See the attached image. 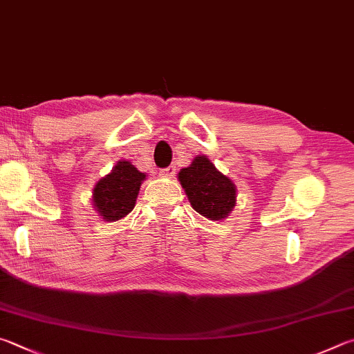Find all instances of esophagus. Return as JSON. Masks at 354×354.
Masks as SVG:
<instances>
[{
	"label": "esophagus",
	"instance_id": "esophagus-1",
	"mask_svg": "<svg viewBox=\"0 0 354 354\" xmlns=\"http://www.w3.org/2000/svg\"><path fill=\"white\" fill-rule=\"evenodd\" d=\"M175 173H176V167L175 165H169V167H167V169L160 170L159 175L164 176V178H171V176H175Z\"/></svg>",
	"mask_w": 354,
	"mask_h": 354
}]
</instances>
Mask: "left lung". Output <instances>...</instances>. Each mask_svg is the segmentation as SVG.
I'll list each match as a JSON object with an SVG mask.
<instances>
[{
	"label": "left lung",
	"mask_w": 354,
	"mask_h": 354,
	"mask_svg": "<svg viewBox=\"0 0 354 354\" xmlns=\"http://www.w3.org/2000/svg\"><path fill=\"white\" fill-rule=\"evenodd\" d=\"M178 179L192 207L209 220H223L235 207V184L218 171L209 158L196 156L189 167L181 169Z\"/></svg>",
	"instance_id": "8db88e82"
}]
</instances>
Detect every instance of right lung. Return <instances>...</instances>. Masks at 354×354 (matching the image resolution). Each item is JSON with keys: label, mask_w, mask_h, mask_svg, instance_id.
Wrapping results in <instances>:
<instances>
[{"label": "right lung", "mask_w": 354, "mask_h": 354, "mask_svg": "<svg viewBox=\"0 0 354 354\" xmlns=\"http://www.w3.org/2000/svg\"><path fill=\"white\" fill-rule=\"evenodd\" d=\"M145 173L128 160H119L93 190L94 209L105 221H118L134 209Z\"/></svg>", "instance_id": "1"}]
</instances>
